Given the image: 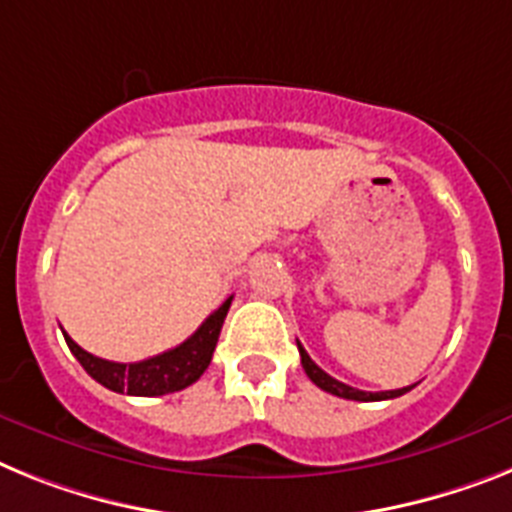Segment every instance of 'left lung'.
Instances as JSON below:
<instances>
[{
	"instance_id": "8db88e82",
	"label": "left lung",
	"mask_w": 512,
	"mask_h": 512,
	"mask_svg": "<svg viewBox=\"0 0 512 512\" xmlns=\"http://www.w3.org/2000/svg\"><path fill=\"white\" fill-rule=\"evenodd\" d=\"M296 346H299V356H302V367L304 372H307V377L312 382H315L317 388H322L325 393L330 395H338V398H346V401H388V398H398V395L409 393L414 385H409V388H398V390H382V393H367V390H359V388H351V385H346V382L336 380V377H330L328 372H322L320 367H317L312 359H309V354L304 351V346L299 341H296Z\"/></svg>"
}]
</instances>
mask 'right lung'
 Returning <instances> with one entry per match:
<instances>
[{
  "label": "right lung",
  "mask_w": 512,
  "mask_h": 512,
  "mask_svg": "<svg viewBox=\"0 0 512 512\" xmlns=\"http://www.w3.org/2000/svg\"><path fill=\"white\" fill-rule=\"evenodd\" d=\"M231 299L234 296H229L213 315H208V320L187 341L179 343L176 349L150 356V359H143V362H106V359H98V356L80 349L67 333H64V341H67L77 362L83 364L85 372L96 382H101L103 388L114 390V393L148 395V398L176 393V390H184L187 385L200 380V375L208 369L213 351H216L218 336H221L223 320H226V312L231 307Z\"/></svg>",
  "instance_id": "obj_1"
}]
</instances>
